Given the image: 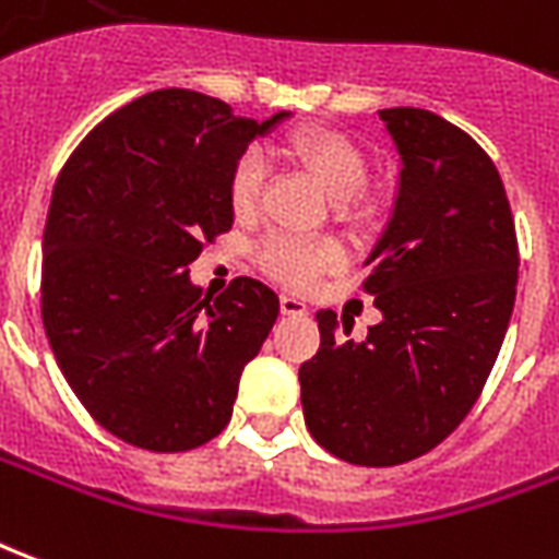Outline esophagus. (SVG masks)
I'll return each instance as SVG.
<instances>
[{
  "label": "esophagus",
  "instance_id": "obj_1",
  "mask_svg": "<svg viewBox=\"0 0 559 559\" xmlns=\"http://www.w3.org/2000/svg\"><path fill=\"white\" fill-rule=\"evenodd\" d=\"M280 310L283 316H307V304L295 295H280Z\"/></svg>",
  "mask_w": 559,
  "mask_h": 559
}]
</instances>
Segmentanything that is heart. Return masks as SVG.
I'll list each match as a JSON object with an SVG mask.
<instances>
[{
  "mask_svg": "<svg viewBox=\"0 0 559 559\" xmlns=\"http://www.w3.org/2000/svg\"><path fill=\"white\" fill-rule=\"evenodd\" d=\"M292 150L316 174V180L324 186V192L340 204L355 201L367 189V177H370L367 159L346 134H300V138H295ZM264 174H267V168H264V156L259 150L240 153V159L235 162L231 177H228V198H231V207L240 216H249L252 210L259 207ZM259 261L273 280H280L286 286L307 288L322 273L336 271L346 261V252L334 237L271 235L261 240Z\"/></svg>",
  "mask_w": 559,
  "mask_h": 559,
  "instance_id": "obj_1",
  "label": "heart"
}]
</instances>
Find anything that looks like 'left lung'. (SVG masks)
I'll return each instance as SVG.
<instances>
[{"label":"left lung","instance_id":"1","mask_svg":"<svg viewBox=\"0 0 559 559\" xmlns=\"http://www.w3.org/2000/svg\"><path fill=\"white\" fill-rule=\"evenodd\" d=\"M400 186L364 288L382 322L361 343L319 310L300 364L312 439L340 461L397 466L437 449L488 382L518 288V237L500 171L469 134L421 108L379 110Z\"/></svg>","mask_w":559,"mask_h":559}]
</instances>
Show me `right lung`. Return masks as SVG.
Instances as JSON below:
<instances>
[{"mask_svg": "<svg viewBox=\"0 0 559 559\" xmlns=\"http://www.w3.org/2000/svg\"><path fill=\"white\" fill-rule=\"evenodd\" d=\"M286 117L259 122L204 93L156 90L98 122L59 171L41 319L71 391L129 445L189 451L231 421L280 298L252 276L201 295L189 264L235 223L240 153Z\"/></svg>", "mask_w": 559, "mask_h": 559, "instance_id": "add662e5", "label": "right lung"}]
</instances>
